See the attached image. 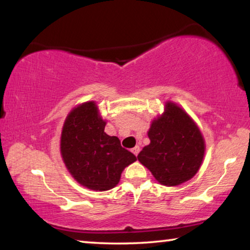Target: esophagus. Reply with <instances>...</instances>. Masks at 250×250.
<instances>
[{
	"instance_id": "34e87169",
	"label": "esophagus",
	"mask_w": 250,
	"mask_h": 250,
	"mask_svg": "<svg viewBox=\"0 0 250 250\" xmlns=\"http://www.w3.org/2000/svg\"><path fill=\"white\" fill-rule=\"evenodd\" d=\"M132 152H133V153H134V155H135V156H138V155H139V152H140V148H139V146H134V148H133V149H132Z\"/></svg>"
}]
</instances>
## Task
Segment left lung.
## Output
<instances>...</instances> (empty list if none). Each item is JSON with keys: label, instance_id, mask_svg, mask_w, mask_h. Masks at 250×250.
<instances>
[{"label": "left lung", "instance_id": "obj_1", "mask_svg": "<svg viewBox=\"0 0 250 250\" xmlns=\"http://www.w3.org/2000/svg\"><path fill=\"white\" fill-rule=\"evenodd\" d=\"M150 145L139 153L160 184L175 187L196 175L205 155V141L192 118L173 102H166L165 111L153 119L148 132Z\"/></svg>", "mask_w": 250, "mask_h": 250}]
</instances>
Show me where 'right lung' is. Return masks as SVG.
I'll list each match as a JSON object with an SVG mask.
<instances>
[{
	"mask_svg": "<svg viewBox=\"0 0 250 250\" xmlns=\"http://www.w3.org/2000/svg\"><path fill=\"white\" fill-rule=\"evenodd\" d=\"M105 122L94 101L74 108L64 121L60 150L67 169L78 183L95 191L117 186L122 172L136 157L104 133Z\"/></svg>",
	"mask_w": 250,
	"mask_h": 250,
	"instance_id": "add662e5",
	"label": "right lung"
}]
</instances>
